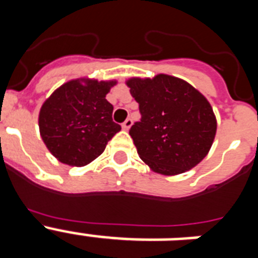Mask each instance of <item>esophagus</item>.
<instances>
[{"label": "esophagus", "instance_id": "1", "mask_svg": "<svg viewBox=\"0 0 258 258\" xmlns=\"http://www.w3.org/2000/svg\"><path fill=\"white\" fill-rule=\"evenodd\" d=\"M132 124H133V120H132L131 117H127L126 120H125V121L122 122L121 126H122V129H125V131H127V129H129V127L132 126Z\"/></svg>", "mask_w": 258, "mask_h": 258}]
</instances>
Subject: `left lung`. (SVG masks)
I'll use <instances>...</instances> for the list:
<instances>
[{
    "instance_id": "left-lung-1",
    "label": "left lung",
    "mask_w": 258,
    "mask_h": 258,
    "mask_svg": "<svg viewBox=\"0 0 258 258\" xmlns=\"http://www.w3.org/2000/svg\"><path fill=\"white\" fill-rule=\"evenodd\" d=\"M126 85L141 112V120L132 125L129 134L140 157L152 170L179 174L207 156L217 122L204 95L168 75L131 79Z\"/></svg>"
}]
</instances>
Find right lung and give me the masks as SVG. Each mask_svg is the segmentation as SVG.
Wrapping results in <instances>:
<instances>
[{"label":"right lung","mask_w":258,"mask_h":258,"mask_svg":"<svg viewBox=\"0 0 258 258\" xmlns=\"http://www.w3.org/2000/svg\"><path fill=\"white\" fill-rule=\"evenodd\" d=\"M116 81L72 80L42 104L38 126L42 141L60 163L84 166L106 149L121 126L112 120L106 94Z\"/></svg>","instance_id":"obj_1"}]
</instances>
